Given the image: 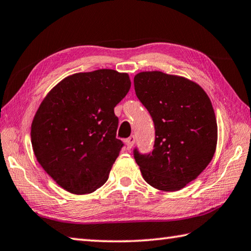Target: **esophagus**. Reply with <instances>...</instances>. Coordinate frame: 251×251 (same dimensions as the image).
<instances>
[{
  "instance_id": "34e87169",
  "label": "esophagus",
  "mask_w": 251,
  "mask_h": 251,
  "mask_svg": "<svg viewBox=\"0 0 251 251\" xmlns=\"http://www.w3.org/2000/svg\"><path fill=\"white\" fill-rule=\"evenodd\" d=\"M134 142H135V137H134V135H131V137H129L128 139L126 140V147H128V149L132 148Z\"/></svg>"
}]
</instances>
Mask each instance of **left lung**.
Returning <instances> with one entry per match:
<instances>
[{
  "instance_id": "left-lung-1",
  "label": "left lung",
  "mask_w": 251,
  "mask_h": 251,
  "mask_svg": "<svg viewBox=\"0 0 251 251\" xmlns=\"http://www.w3.org/2000/svg\"><path fill=\"white\" fill-rule=\"evenodd\" d=\"M134 90L155 129L153 150L142 154L134 148V160L151 186L181 190L203 172L216 150L212 102L197 83L161 72L138 74Z\"/></svg>"
}]
</instances>
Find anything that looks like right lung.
<instances>
[{"mask_svg":"<svg viewBox=\"0 0 251 251\" xmlns=\"http://www.w3.org/2000/svg\"><path fill=\"white\" fill-rule=\"evenodd\" d=\"M128 74L112 69L65 78L39 105L30 130L35 156L66 191L82 195L107 182L125 146L114 107L130 90Z\"/></svg>","mask_w":251,"mask_h":251,"instance_id":"add662e5","label":"right lung"}]
</instances>
